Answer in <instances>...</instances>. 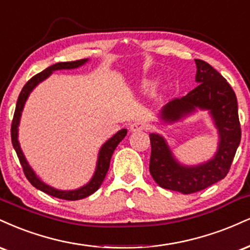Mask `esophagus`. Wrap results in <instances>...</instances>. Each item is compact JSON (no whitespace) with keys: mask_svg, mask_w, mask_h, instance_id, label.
Wrapping results in <instances>:
<instances>
[{"mask_svg":"<svg viewBox=\"0 0 250 250\" xmlns=\"http://www.w3.org/2000/svg\"><path fill=\"white\" fill-rule=\"evenodd\" d=\"M148 128V124L146 122H143V120H138V122H134L133 124L131 125V131L132 132H140L145 131Z\"/></svg>","mask_w":250,"mask_h":250,"instance_id":"1","label":"esophagus"}]
</instances>
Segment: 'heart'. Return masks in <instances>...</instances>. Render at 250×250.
<instances>
[{"label": "heart", "mask_w": 250, "mask_h": 250, "mask_svg": "<svg viewBox=\"0 0 250 250\" xmlns=\"http://www.w3.org/2000/svg\"><path fill=\"white\" fill-rule=\"evenodd\" d=\"M152 83H149V82H147V83H146V87H152Z\"/></svg>", "instance_id": "b5f03b06"}]
</instances>
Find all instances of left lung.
Wrapping results in <instances>:
<instances>
[{
	"label": "left lung",
	"instance_id": "8db88e82",
	"mask_svg": "<svg viewBox=\"0 0 250 250\" xmlns=\"http://www.w3.org/2000/svg\"><path fill=\"white\" fill-rule=\"evenodd\" d=\"M199 85L181 98H174L161 111V119L175 122L195 107L209 110L219 128V149L214 159L195 167L181 166L173 158L163 137L151 133L149 173L160 187L184 194L199 192L224 179L229 172L241 140V125L234 90L207 62L195 60Z\"/></svg>",
	"mask_w": 250,
	"mask_h": 250
}]
</instances>
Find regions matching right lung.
I'll return each mask as SVG.
<instances>
[{"label":"right lung","instance_id":"obj_1","mask_svg":"<svg viewBox=\"0 0 250 250\" xmlns=\"http://www.w3.org/2000/svg\"><path fill=\"white\" fill-rule=\"evenodd\" d=\"M86 61L87 60H78L73 62H62V63H56L54 65L46 67V69L43 70L42 72L37 73V75H35L34 77L29 79V81L25 83L24 86H23V89L21 91L19 96V99H17L13 123H11V143H13L15 151H16L17 157H19L21 166H22L25 178L28 179L29 183H30L34 187H36L37 189L42 190V192L46 193V194L51 196H55V198L63 199V200H70V201L81 200V199L86 198V196H89L92 194V193H95L96 190L101 187L102 183L105 179V175H106V173L108 171V167H110V160L113 154V151L116 149L117 146H118V144L124 139L126 133H127V131H126L125 128L124 130H120L119 132H117L111 139H108L107 142L103 145V147L101 148V152H99V155H98V163H97L95 175H93V178L91 179L89 184L85 185V186L82 187V188H78L76 190H58L42 183V181L36 177V174H35L34 171L30 168V166L28 165L24 155H23L22 151H21L19 140H17V127H19L21 112H22L23 106H24L26 98H28V96L30 95L31 90L34 89L38 83H41V82L44 81L46 77H49V76L52 73V71H55V70L75 69V67L83 65Z\"/></svg>","mask_w":250,"mask_h":250}]
</instances>
